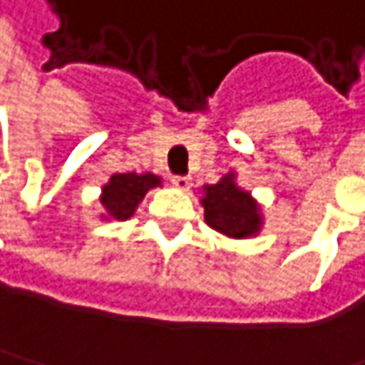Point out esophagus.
<instances>
[{
  "label": "esophagus",
  "mask_w": 365,
  "mask_h": 365,
  "mask_svg": "<svg viewBox=\"0 0 365 365\" xmlns=\"http://www.w3.org/2000/svg\"><path fill=\"white\" fill-rule=\"evenodd\" d=\"M170 184L177 188V190H188L190 188V184H192V181H190V177H184V175H177V177H173L170 179Z\"/></svg>",
  "instance_id": "1"
}]
</instances>
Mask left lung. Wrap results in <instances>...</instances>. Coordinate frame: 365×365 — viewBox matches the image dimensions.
Masks as SVG:
<instances>
[{"mask_svg": "<svg viewBox=\"0 0 365 365\" xmlns=\"http://www.w3.org/2000/svg\"><path fill=\"white\" fill-rule=\"evenodd\" d=\"M201 205L205 210V222L231 240L257 237L265 225L261 203L248 190L237 186L235 170L220 177L218 184L203 186Z\"/></svg>", "mask_w": 365, "mask_h": 365, "instance_id": "left-lung-1", "label": "left lung"}]
</instances>
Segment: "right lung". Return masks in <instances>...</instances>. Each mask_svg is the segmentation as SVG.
<instances>
[{
  "label": "right lung",
  "instance_id": "obj_1",
  "mask_svg": "<svg viewBox=\"0 0 365 365\" xmlns=\"http://www.w3.org/2000/svg\"><path fill=\"white\" fill-rule=\"evenodd\" d=\"M153 188H162V177L155 173H115L100 190V220L123 222L134 216L138 203Z\"/></svg>",
  "mask_w": 365,
  "mask_h": 365
}]
</instances>
